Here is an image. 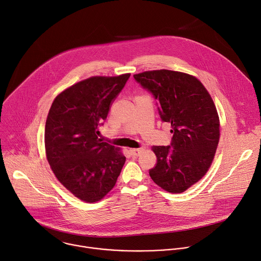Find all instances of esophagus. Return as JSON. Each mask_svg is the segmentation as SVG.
Masks as SVG:
<instances>
[{
    "mask_svg": "<svg viewBox=\"0 0 261 261\" xmlns=\"http://www.w3.org/2000/svg\"><path fill=\"white\" fill-rule=\"evenodd\" d=\"M143 151V147H140V148H131L130 150V153L132 156H139V154Z\"/></svg>",
    "mask_w": 261,
    "mask_h": 261,
    "instance_id": "34e87169",
    "label": "esophagus"
}]
</instances>
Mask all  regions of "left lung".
Segmentation results:
<instances>
[{
  "mask_svg": "<svg viewBox=\"0 0 261 261\" xmlns=\"http://www.w3.org/2000/svg\"><path fill=\"white\" fill-rule=\"evenodd\" d=\"M159 104L163 122L170 123L171 146L153 145L157 164L150 171L163 190L181 193L200 180L211 167L220 138V121L215 103L199 80L172 70L134 74Z\"/></svg>",
  "mask_w": 261,
  "mask_h": 261,
  "instance_id": "8db88e82",
  "label": "left lung"
}]
</instances>
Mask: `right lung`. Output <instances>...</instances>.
Instances as JSON below:
<instances>
[{"instance_id":"1","label":"right lung","mask_w":261,"mask_h":261,"mask_svg":"<svg viewBox=\"0 0 261 261\" xmlns=\"http://www.w3.org/2000/svg\"><path fill=\"white\" fill-rule=\"evenodd\" d=\"M130 75L92 76L74 84L55 98L48 111L47 161L58 180L83 201L101 200L125 164L121 148L99 138V126Z\"/></svg>"}]
</instances>
